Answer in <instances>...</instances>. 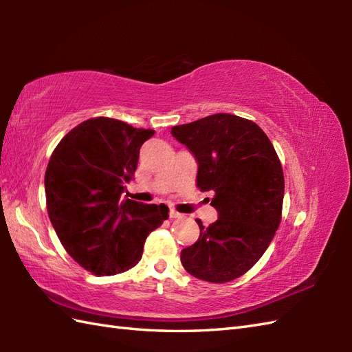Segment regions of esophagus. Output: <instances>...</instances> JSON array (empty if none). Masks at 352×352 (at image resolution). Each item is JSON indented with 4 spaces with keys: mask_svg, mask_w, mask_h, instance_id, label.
I'll return each mask as SVG.
<instances>
[{
    "mask_svg": "<svg viewBox=\"0 0 352 352\" xmlns=\"http://www.w3.org/2000/svg\"><path fill=\"white\" fill-rule=\"evenodd\" d=\"M169 216H170L172 219H180V218H183V214L178 213L177 210H174V208H170V210H169Z\"/></svg>",
    "mask_w": 352,
    "mask_h": 352,
    "instance_id": "obj_1",
    "label": "esophagus"
}]
</instances>
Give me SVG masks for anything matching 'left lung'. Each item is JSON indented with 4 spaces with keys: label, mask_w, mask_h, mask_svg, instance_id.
I'll use <instances>...</instances> for the list:
<instances>
[{
    "label": "left lung",
    "mask_w": 352,
    "mask_h": 352,
    "mask_svg": "<svg viewBox=\"0 0 352 352\" xmlns=\"http://www.w3.org/2000/svg\"><path fill=\"white\" fill-rule=\"evenodd\" d=\"M170 134L198 162L197 186L213 190L218 221L182 251L186 271L208 283L248 272L263 256L281 221L284 175L278 155L260 126L236 115L216 113L172 126Z\"/></svg>",
    "instance_id": "left-lung-1"
}]
</instances>
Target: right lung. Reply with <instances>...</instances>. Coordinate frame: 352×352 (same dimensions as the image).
I'll return each instance as SVG.
<instances>
[{"mask_svg": "<svg viewBox=\"0 0 352 352\" xmlns=\"http://www.w3.org/2000/svg\"><path fill=\"white\" fill-rule=\"evenodd\" d=\"M154 130L111 118L78 124L58 142L45 172L50 221L66 252L94 275L139 263L153 230L169 218L164 204L121 201Z\"/></svg>", "mask_w": 352, "mask_h": 352, "instance_id": "obj_1", "label": "right lung"}]
</instances>
